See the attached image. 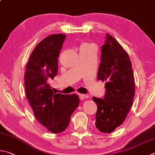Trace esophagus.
I'll use <instances>...</instances> for the list:
<instances>
[{
    "mask_svg": "<svg viewBox=\"0 0 155 155\" xmlns=\"http://www.w3.org/2000/svg\"><path fill=\"white\" fill-rule=\"evenodd\" d=\"M78 95H79L80 97V99L81 100H84L85 99V98H88L89 97V95H85V94H78Z\"/></svg>",
    "mask_w": 155,
    "mask_h": 155,
    "instance_id": "esophagus-1",
    "label": "esophagus"
}]
</instances>
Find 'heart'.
Here are the masks:
<instances>
[{"label": "heart", "instance_id": "heart-1", "mask_svg": "<svg viewBox=\"0 0 155 155\" xmlns=\"http://www.w3.org/2000/svg\"><path fill=\"white\" fill-rule=\"evenodd\" d=\"M86 45H87V44H83L82 45H81V47H83V46H86Z\"/></svg>", "mask_w": 155, "mask_h": 155}]
</instances>
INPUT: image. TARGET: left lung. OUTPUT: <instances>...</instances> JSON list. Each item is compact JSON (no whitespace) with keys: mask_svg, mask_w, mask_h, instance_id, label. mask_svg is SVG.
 <instances>
[{"mask_svg":"<svg viewBox=\"0 0 155 155\" xmlns=\"http://www.w3.org/2000/svg\"><path fill=\"white\" fill-rule=\"evenodd\" d=\"M101 51L97 80L106 82V94L103 99L93 97L97 106L95 127L103 133H111L129 113L135 95V81L128 53L108 33Z\"/></svg>","mask_w":155,"mask_h":155,"instance_id":"1","label":"left lung"}]
</instances>
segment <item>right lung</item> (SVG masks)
Here are the masks:
<instances>
[{
    "label": "right lung",
    "instance_id": "1",
    "mask_svg": "<svg viewBox=\"0 0 155 155\" xmlns=\"http://www.w3.org/2000/svg\"><path fill=\"white\" fill-rule=\"evenodd\" d=\"M65 38V35L55 34L41 41L31 53L24 74L25 91L34 114L53 134L68 127L79 104L77 95L55 94L48 83L49 78L58 74V58Z\"/></svg>",
    "mask_w": 155,
    "mask_h": 155
}]
</instances>
